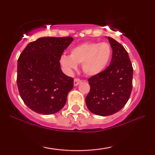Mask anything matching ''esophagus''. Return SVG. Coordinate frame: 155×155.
<instances>
[{
  "instance_id": "obj_1",
  "label": "esophagus",
  "mask_w": 155,
  "mask_h": 155,
  "mask_svg": "<svg viewBox=\"0 0 155 155\" xmlns=\"http://www.w3.org/2000/svg\"><path fill=\"white\" fill-rule=\"evenodd\" d=\"M82 80H80L79 78H75V80H74V85L75 86H77L79 84L80 82H81Z\"/></svg>"
}]
</instances>
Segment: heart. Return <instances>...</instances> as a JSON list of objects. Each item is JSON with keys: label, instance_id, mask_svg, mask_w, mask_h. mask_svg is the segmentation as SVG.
I'll return each mask as SVG.
<instances>
[{"label": "heart", "instance_id": "obj_1", "mask_svg": "<svg viewBox=\"0 0 155 155\" xmlns=\"http://www.w3.org/2000/svg\"><path fill=\"white\" fill-rule=\"evenodd\" d=\"M111 55V47L107 43L85 42L72 48L70 56L63 55L60 63L68 73L77 68V64H82L84 73L92 76L104 71Z\"/></svg>", "mask_w": 155, "mask_h": 155}]
</instances>
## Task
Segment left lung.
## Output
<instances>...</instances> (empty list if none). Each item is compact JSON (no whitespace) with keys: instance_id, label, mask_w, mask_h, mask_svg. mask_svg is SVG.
Listing matches in <instances>:
<instances>
[{"instance_id":"obj_1","label":"left lung","mask_w":155,"mask_h":155,"mask_svg":"<svg viewBox=\"0 0 155 155\" xmlns=\"http://www.w3.org/2000/svg\"><path fill=\"white\" fill-rule=\"evenodd\" d=\"M112 48L109 66L87 80L90 90L85 99L92 113L107 116L120 111L130 98L133 87L132 63L120 43L108 37Z\"/></svg>"}]
</instances>
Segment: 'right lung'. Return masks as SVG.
<instances>
[{
    "label": "right lung",
    "instance_id": "add662e5",
    "mask_svg": "<svg viewBox=\"0 0 155 155\" xmlns=\"http://www.w3.org/2000/svg\"><path fill=\"white\" fill-rule=\"evenodd\" d=\"M73 41L71 37H41L21 53L17 84L21 98L32 111L49 115L64 107L73 78L61 71L60 58Z\"/></svg>",
    "mask_w": 155,
    "mask_h": 155
}]
</instances>
